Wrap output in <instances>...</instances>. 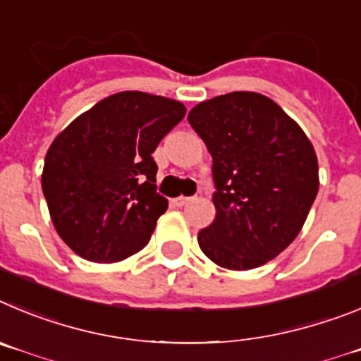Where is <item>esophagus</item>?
Here are the masks:
<instances>
[{
  "mask_svg": "<svg viewBox=\"0 0 361 361\" xmlns=\"http://www.w3.org/2000/svg\"><path fill=\"white\" fill-rule=\"evenodd\" d=\"M192 200V197H185V196H180V197H174L173 203L176 204V207H183V204H187L188 201Z\"/></svg>",
  "mask_w": 361,
  "mask_h": 361,
  "instance_id": "obj_1",
  "label": "esophagus"
}]
</instances>
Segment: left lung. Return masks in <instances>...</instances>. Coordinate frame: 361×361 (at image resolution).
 I'll return each instance as SVG.
<instances>
[{"mask_svg": "<svg viewBox=\"0 0 361 361\" xmlns=\"http://www.w3.org/2000/svg\"><path fill=\"white\" fill-rule=\"evenodd\" d=\"M187 118L212 157L216 183V219L197 233L201 252L237 271L266 264L295 241L317 197L313 144L261 93L214 97Z\"/></svg>", "mask_w": 361, "mask_h": 361, "instance_id": "1", "label": "left lung"}]
</instances>
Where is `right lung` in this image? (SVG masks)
<instances>
[{
	"label": "right lung",
	"instance_id": "add662e5",
	"mask_svg": "<svg viewBox=\"0 0 361 361\" xmlns=\"http://www.w3.org/2000/svg\"><path fill=\"white\" fill-rule=\"evenodd\" d=\"M185 113L167 97L120 92L55 136L41 185L55 230L77 255L109 264L147 245L169 204L152 152Z\"/></svg>",
	"mask_w": 361,
	"mask_h": 361
}]
</instances>
